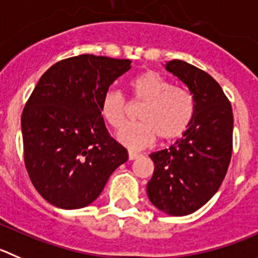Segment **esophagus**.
Wrapping results in <instances>:
<instances>
[{
  "mask_svg": "<svg viewBox=\"0 0 258 258\" xmlns=\"http://www.w3.org/2000/svg\"><path fill=\"white\" fill-rule=\"evenodd\" d=\"M141 156V154L135 153V151H128V159L130 160H135V159H139Z\"/></svg>",
  "mask_w": 258,
  "mask_h": 258,
  "instance_id": "obj_1",
  "label": "esophagus"
}]
</instances>
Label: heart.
<instances>
[{
    "label": "heart",
    "instance_id": "heart-1",
    "mask_svg": "<svg viewBox=\"0 0 258 258\" xmlns=\"http://www.w3.org/2000/svg\"><path fill=\"white\" fill-rule=\"evenodd\" d=\"M132 102L143 107L137 113L139 123L127 124L117 134V140L130 149H143L158 137L162 143H172L184 135L195 114L194 98L187 90L173 86L169 80L155 71H144L128 83ZM127 104L117 90L103 96L100 112L113 128L126 121Z\"/></svg>",
    "mask_w": 258,
    "mask_h": 258
}]
</instances>
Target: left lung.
<instances>
[{
    "label": "left lung",
    "instance_id": "left-lung-1",
    "mask_svg": "<svg viewBox=\"0 0 258 258\" xmlns=\"http://www.w3.org/2000/svg\"><path fill=\"white\" fill-rule=\"evenodd\" d=\"M165 70L189 89L195 114L188 130L169 149L151 153L154 174L146 192L168 215L195 213L216 194L233 150V110L223 89L205 71L180 59Z\"/></svg>",
    "mask_w": 258,
    "mask_h": 258
}]
</instances>
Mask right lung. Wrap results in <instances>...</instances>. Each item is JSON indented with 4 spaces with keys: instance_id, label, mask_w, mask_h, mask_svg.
Wrapping results in <instances>:
<instances>
[{
    "instance_id": "add662e5",
    "label": "right lung",
    "mask_w": 258,
    "mask_h": 258,
    "mask_svg": "<svg viewBox=\"0 0 258 258\" xmlns=\"http://www.w3.org/2000/svg\"><path fill=\"white\" fill-rule=\"evenodd\" d=\"M130 69V59L81 54L49 67L31 93L21 115L24 160L31 183L53 206L90 205L127 162V150L105 128L100 105Z\"/></svg>"
}]
</instances>
